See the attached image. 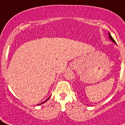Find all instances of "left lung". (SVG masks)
Returning a JSON list of instances; mask_svg holds the SVG:
<instances>
[{
    "label": "left lung",
    "mask_w": 125,
    "mask_h": 125,
    "mask_svg": "<svg viewBox=\"0 0 125 125\" xmlns=\"http://www.w3.org/2000/svg\"><path fill=\"white\" fill-rule=\"evenodd\" d=\"M109 34V37H110V39H111V40L113 42H115V41L114 40V39H113V38L112 37H111V35H110V33H109V34Z\"/></svg>",
    "instance_id": "8db88e82"
}]
</instances>
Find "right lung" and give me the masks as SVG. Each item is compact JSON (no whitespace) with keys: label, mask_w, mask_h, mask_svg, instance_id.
Listing matches in <instances>:
<instances>
[{"label":"right lung","mask_w":125,"mask_h":125,"mask_svg":"<svg viewBox=\"0 0 125 125\" xmlns=\"http://www.w3.org/2000/svg\"><path fill=\"white\" fill-rule=\"evenodd\" d=\"M49 98H48V99H49ZM48 99H47V100H46V101H44V102H43V103H45V102H46V101H47V100H48ZM42 103H41V104H42Z\"/></svg>","instance_id":"1"}]
</instances>
